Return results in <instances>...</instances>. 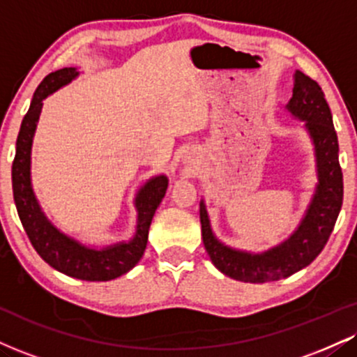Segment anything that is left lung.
I'll return each instance as SVG.
<instances>
[{
	"instance_id": "obj_1",
	"label": "left lung",
	"mask_w": 357,
	"mask_h": 357,
	"mask_svg": "<svg viewBox=\"0 0 357 357\" xmlns=\"http://www.w3.org/2000/svg\"><path fill=\"white\" fill-rule=\"evenodd\" d=\"M293 98L286 105L304 121L317 167L314 196L306 214L286 241L264 252H248L226 246L211 229L204 201L199 203L203 243L213 264L226 276L244 282H269L301 271L316 259L328 243L342 206V171L339 166L337 135L321 86L301 71L294 73Z\"/></svg>"
}]
</instances>
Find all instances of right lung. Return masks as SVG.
I'll return each instance as SVG.
<instances>
[{"mask_svg":"<svg viewBox=\"0 0 357 357\" xmlns=\"http://www.w3.org/2000/svg\"><path fill=\"white\" fill-rule=\"evenodd\" d=\"M78 75L76 68H63L50 73L34 91L16 139V154L11 167L13 196L29 241L51 268L83 281H111L126 274L143 257L153 216L166 195L167 178L165 174L154 176L137 191L135 199L137 209L136 233L128 243H116L106 248L84 246L71 236L61 233L46 218L31 186L33 136L41 114L43 100L71 83Z\"/></svg>","mask_w":357,"mask_h":357,"instance_id":"obj_1","label":"right lung"}]
</instances>
